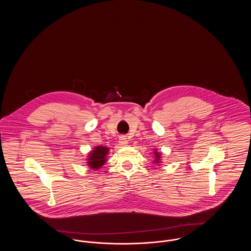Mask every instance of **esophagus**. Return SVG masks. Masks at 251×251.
I'll list each match as a JSON object with an SVG mask.
<instances>
[{
    "instance_id": "1",
    "label": "esophagus",
    "mask_w": 251,
    "mask_h": 251,
    "mask_svg": "<svg viewBox=\"0 0 251 251\" xmlns=\"http://www.w3.org/2000/svg\"><path fill=\"white\" fill-rule=\"evenodd\" d=\"M128 144L127 137L125 135H120V145L121 146H126Z\"/></svg>"
}]
</instances>
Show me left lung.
I'll return each instance as SVG.
<instances>
[{
	"label": "left lung",
	"mask_w": 251,
	"mask_h": 251,
	"mask_svg": "<svg viewBox=\"0 0 251 251\" xmlns=\"http://www.w3.org/2000/svg\"><path fill=\"white\" fill-rule=\"evenodd\" d=\"M154 154H155L156 162H158V160H159V158H160V156H159V153H158V152H155V153H154Z\"/></svg>",
	"instance_id": "left-lung-1"
}]
</instances>
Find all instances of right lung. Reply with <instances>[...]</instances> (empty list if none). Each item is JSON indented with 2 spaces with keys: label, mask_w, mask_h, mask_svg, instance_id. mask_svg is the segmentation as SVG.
I'll return each instance as SVG.
<instances>
[{
  "label": "right lung",
  "mask_w": 251,
  "mask_h": 251,
  "mask_svg": "<svg viewBox=\"0 0 251 251\" xmlns=\"http://www.w3.org/2000/svg\"><path fill=\"white\" fill-rule=\"evenodd\" d=\"M108 153V149L105 147H97L89 155L88 165L91 168L98 169L99 167L104 165L106 159L105 156Z\"/></svg>",
  "instance_id": "right-lung-1"
}]
</instances>
